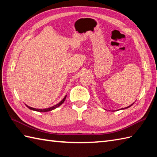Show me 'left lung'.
Masks as SVG:
<instances>
[{
	"instance_id": "1",
	"label": "left lung",
	"mask_w": 157,
	"mask_h": 157,
	"mask_svg": "<svg viewBox=\"0 0 157 157\" xmlns=\"http://www.w3.org/2000/svg\"><path fill=\"white\" fill-rule=\"evenodd\" d=\"M133 104H134V103H133ZM133 104H132V105H129V106H127V107H125V109H128V108H129V107H130V106H132V105H133Z\"/></svg>"
}]
</instances>
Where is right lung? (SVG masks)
<instances>
[{"instance_id": "right-lung-1", "label": "right lung", "mask_w": 157, "mask_h": 157, "mask_svg": "<svg viewBox=\"0 0 157 157\" xmlns=\"http://www.w3.org/2000/svg\"><path fill=\"white\" fill-rule=\"evenodd\" d=\"M66 97H67V95L65 96L64 98H63L61 102L58 103V104H56V105L51 106V107H49V108H48V109H35V108H33V107H30V106H28L27 105H25V106H27V107H28V109H31V110H33V111H38V112H48V111H52V110H53V109H55L56 108L59 107V106H61V105L63 104V103L64 102V101H65Z\"/></svg>"}]
</instances>
